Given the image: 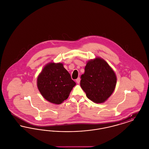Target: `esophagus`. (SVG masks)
<instances>
[{"label":"esophagus","instance_id":"obj_1","mask_svg":"<svg viewBox=\"0 0 149 149\" xmlns=\"http://www.w3.org/2000/svg\"><path fill=\"white\" fill-rule=\"evenodd\" d=\"M80 78H78L76 79V82H77L78 84L80 83Z\"/></svg>","mask_w":149,"mask_h":149}]
</instances>
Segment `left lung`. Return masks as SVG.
Here are the masks:
<instances>
[{
	"mask_svg": "<svg viewBox=\"0 0 149 149\" xmlns=\"http://www.w3.org/2000/svg\"><path fill=\"white\" fill-rule=\"evenodd\" d=\"M80 78V86L86 97L97 103L104 102L111 95L117 81L113 70L100 58L89 61Z\"/></svg>",
	"mask_w": 149,
	"mask_h": 149,
	"instance_id": "8db88e82",
	"label": "left lung"
}]
</instances>
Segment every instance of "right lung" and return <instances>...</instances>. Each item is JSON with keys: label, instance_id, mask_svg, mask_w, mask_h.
<instances>
[{"label": "right lung", "instance_id": "right-lung-1", "mask_svg": "<svg viewBox=\"0 0 149 149\" xmlns=\"http://www.w3.org/2000/svg\"><path fill=\"white\" fill-rule=\"evenodd\" d=\"M75 82L61 63H50L37 78V87L43 97L51 103L59 104L69 96Z\"/></svg>", "mask_w": 149, "mask_h": 149}]
</instances>
